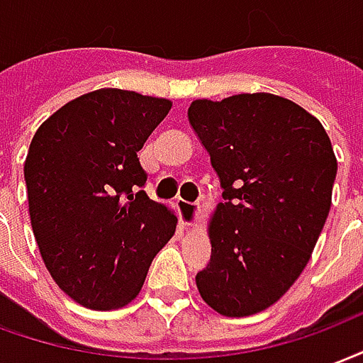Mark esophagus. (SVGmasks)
I'll return each instance as SVG.
<instances>
[{"instance_id":"esophagus-1","label":"esophagus","mask_w":363,"mask_h":363,"mask_svg":"<svg viewBox=\"0 0 363 363\" xmlns=\"http://www.w3.org/2000/svg\"><path fill=\"white\" fill-rule=\"evenodd\" d=\"M198 217H200V208H198V206H194V203L181 202L182 227H186V229H194L196 223H198Z\"/></svg>"}]
</instances>
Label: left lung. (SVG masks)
<instances>
[{"instance_id": "8db88e82", "label": "left lung", "mask_w": 363, "mask_h": 363, "mask_svg": "<svg viewBox=\"0 0 363 363\" xmlns=\"http://www.w3.org/2000/svg\"><path fill=\"white\" fill-rule=\"evenodd\" d=\"M189 123L223 189L196 275L209 308L246 318L275 304L310 262L331 209L337 157L323 125L275 94L194 99Z\"/></svg>"}]
</instances>
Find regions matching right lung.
<instances>
[{
	"label": "right lung",
	"instance_id": "obj_1",
	"mask_svg": "<svg viewBox=\"0 0 363 363\" xmlns=\"http://www.w3.org/2000/svg\"><path fill=\"white\" fill-rule=\"evenodd\" d=\"M173 101L119 88L82 94L40 125L24 161L40 256L67 296L119 310L142 291L177 229L173 209L140 190L138 152Z\"/></svg>",
	"mask_w": 363,
	"mask_h": 363
}]
</instances>
